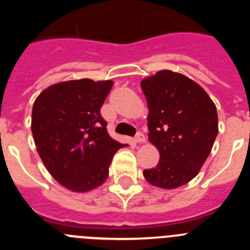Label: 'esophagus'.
<instances>
[{"mask_svg":"<svg viewBox=\"0 0 250 250\" xmlns=\"http://www.w3.org/2000/svg\"><path fill=\"white\" fill-rule=\"evenodd\" d=\"M134 140H135V143H138V144L145 143V135L141 131H139L138 134L135 135V138H134Z\"/></svg>","mask_w":250,"mask_h":250,"instance_id":"1","label":"esophagus"}]
</instances>
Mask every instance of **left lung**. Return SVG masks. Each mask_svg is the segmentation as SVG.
I'll return each mask as SVG.
<instances>
[{
  "mask_svg": "<svg viewBox=\"0 0 250 250\" xmlns=\"http://www.w3.org/2000/svg\"><path fill=\"white\" fill-rule=\"evenodd\" d=\"M141 89L149 106V140L160 152L156 167L143 174L163 189L182 187L210 154L218 135L215 105L202 86L169 70L141 81Z\"/></svg>",
  "mask_w": 250,
  "mask_h": 250,
  "instance_id": "left-lung-1",
  "label": "left lung"
}]
</instances>
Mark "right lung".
Returning a JSON list of instances; mask_svg holds the SVG:
<instances>
[{"mask_svg":"<svg viewBox=\"0 0 250 250\" xmlns=\"http://www.w3.org/2000/svg\"><path fill=\"white\" fill-rule=\"evenodd\" d=\"M112 81L59 83L39 95L31 130L48 173L68 190L85 193L103 184L115 152L125 146L106 129L100 109Z\"/></svg>","mask_w":250,"mask_h":250,"instance_id":"add662e5","label":"right lung"}]
</instances>
